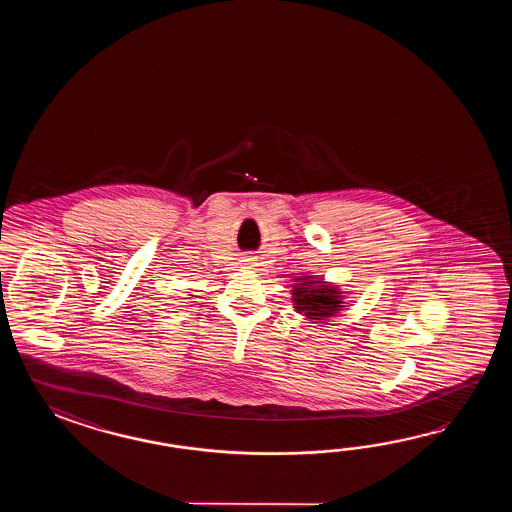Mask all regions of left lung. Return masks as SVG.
I'll return each mask as SVG.
<instances>
[{
    "label": "left lung",
    "instance_id": "8db88e82",
    "mask_svg": "<svg viewBox=\"0 0 512 512\" xmlns=\"http://www.w3.org/2000/svg\"><path fill=\"white\" fill-rule=\"evenodd\" d=\"M293 302L298 313L311 320H324L337 315L344 307L342 293L335 285H327L315 276H298L294 278Z\"/></svg>",
    "mask_w": 512,
    "mask_h": 512
}]
</instances>
